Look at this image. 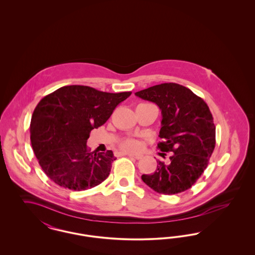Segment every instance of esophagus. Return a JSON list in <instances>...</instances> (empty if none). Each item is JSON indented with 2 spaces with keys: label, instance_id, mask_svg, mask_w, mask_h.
I'll return each mask as SVG.
<instances>
[{
  "label": "esophagus",
  "instance_id": "34e87169",
  "mask_svg": "<svg viewBox=\"0 0 255 255\" xmlns=\"http://www.w3.org/2000/svg\"><path fill=\"white\" fill-rule=\"evenodd\" d=\"M126 155H127V156H129L130 158H135V159H139V158H142V155H140V154H133V153H127Z\"/></svg>",
  "mask_w": 255,
  "mask_h": 255
}]
</instances>
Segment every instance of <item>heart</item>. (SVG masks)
Masks as SVG:
<instances>
[{"label":"heart","mask_w":255,"mask_h":255,"mask_svg":"<svg viewBox=\"0 0 255 255\" xmlns=\"http://www.w3.org/2000/svg\"><path fill=\"white\" fill-rule=\"evenodd\" d=\"M122 147L124 149L133 151V150H137L138 149L139 143L136 140H134V139H126V140H124L122 142Z\"/></svg>","instance_id":"1"}]
</instances>
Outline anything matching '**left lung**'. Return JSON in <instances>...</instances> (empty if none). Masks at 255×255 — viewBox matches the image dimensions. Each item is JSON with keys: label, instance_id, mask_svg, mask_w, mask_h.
<instances>
[{"label": "left lung", "instance_id": "1", "mask_svg": "<svg viewBox=\"0 0 255 255\" xmlns=\"http://www.w3.org/2000/svg\"><path fill=\"white\" fill-rule=\"evenodd\" d=\"M134 95L158 105L162 117L158 136L163 139L158 149L172 152L168 164L157 160L156 171L142 175V181L160 194L189 189L207 167L215 147L216 129L207 104L176 83L153 86Z\"/></svg>", "mask_w": 255, "mask_h": 255}]
</instances>
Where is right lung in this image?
Wrapping results in <instances>:
<instances>
[{"label":"right lung","instance_id":"1","mask_svg":"<svg viewBox=\"0 0 255 255\" xmlns=\"http://www.w3.org/2000/svg\"><path fill=\"white\" fill-rule=\"evenodd\" d=\"M131 94L72 85L40 100L31 117L30 140L40 166L52 182L81 191L108 178L116 159L113 152H91L87 139Z\"/></svg>","mask_w":255,"mask_h":255}]
</instances>
